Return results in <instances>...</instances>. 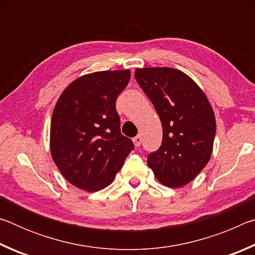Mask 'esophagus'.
Instances as JSON below:
<instances>
[{
    "instance_id": "34e87169",
    "label": "esophagus",
    "mask_w": 255,
    "mask_h": 255,
    "mask_svg": "<svg viewBox=\"0 0 255 255\" xmlns=\"http://www.w3.org/2000/svg\"><path fill=\"white\" fill-rule=\"evenodd\" d=\"M132 141H133V145H135L136 147H138V146H140V144H141V137L140 136H136L132 139Z\"/></svg>"
}]
</instances>
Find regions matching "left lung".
<instances>
[{
  "label": "left lung",
  "instance_id": "1",
  "mask_svg": "<svg viewBox=\"0 0 255 255\" xmlns=\"http://www.w3.org/2000/svg\"><path fill=\"white\" fill-rule=\"evenodd\" d=\"M135 77L163 128L162 145L148 155V166L162 184L183 187L200 173L213 153V108L196 82L175 68H136Z\"/></svg>",
  "mask_w": 255,
  "mask_h": 255
}]
</instances>
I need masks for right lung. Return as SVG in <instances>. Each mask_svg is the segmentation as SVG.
I'll list each match as a JSON object with an SVG mask.
<instances>
[{"label": "right lung", "instance_id": "right-lung-1", "mask_svg": "<svg viewBox=\"0 0 255 255\" xmlns=\"http://www.w3.org/2000/svg\"><path fill=\"white\" fill-rule=\"evenodd\" d=\"M130 71H101L79 77L64 90L50 123V154L68 182L88 192L114 181L132 141L120 132L116 100Z\"/></svg>", "mask_w": 255, "mask_h": 255}]
</instances>
